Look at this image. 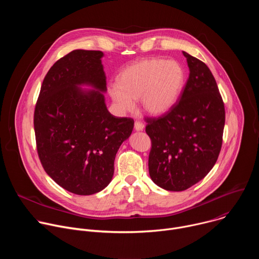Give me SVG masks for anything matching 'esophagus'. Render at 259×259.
I'll return each mask as SVG.
<instances>
[{"label":"esophagus","instance_id":"esophagus-1","mask_svg":"<svg viewBox=\"0 0 259 259\" xmlns=\"http://www.w3.org/2000/svg\"><path fill=\"white\" fill-rule=\"evenodd\" d=\"M134 129H135L136 131H142V130L144 129V125H143L141 122L136 121V122L134 123Z\"/></svg>","mask_w":259,"mask_h":259}]
</instances>
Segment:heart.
Here are the masks:
<instances>
[{
    "mask_svg": "<svg viewBox=\"0 0 259 259\" xmlns=\"http://www.w3.org/2000/svg\"><path fill=\"white\" fill-rule=\"evenodd\" d=\"M184 81L186 71L178 61L145 58L125 68L119 84L108 85V93L122 113L133 110L140 98L145 113L162 116L176 103Z\"/></svg>",
    "mask_w": 259,
    "mask_h": 259,
    "instance_id": "heart-1",
    "label": "heart"
}]
</instances>
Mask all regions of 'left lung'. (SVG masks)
I'll return each mask as SVG.
<instances>
[{"mask_svg": "<svg viewBox=\"0 0 259 259\" xmlns=\"http://www.w3.org/2000/svg\"><path fill=\"white\" fill-rule=\"evenodd\" d=\"M190 76L180 100L157 119H147L152 140L149 171L158 187L181 192L202 180L219 156L225 104L209 67L182 51Z\"/></svg>", "mask_w": 259, "mask_h": 259, "instance_id": "obj_1", "label": "left lung"}]
</instances>
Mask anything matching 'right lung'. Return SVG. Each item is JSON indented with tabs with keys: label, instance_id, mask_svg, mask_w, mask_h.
<instances>
[{
	"label": "right lung",
	"instance_id": "1",
	"mask_svg": "<svg viewBox=\"0 0 259 259\" xmlns=\"http://www.w3.org/2000/svg\"><path fill=\"white\" fill-rule=\"evenodd\" d=\"M102 57L101 51L73 50L57 60L34 108L43 168L58 186L81 196L96 194L112 181L116 154L134 126L132 119L107 110Z\"/></svg>",
	"mask_w": 259,
	"mask_h": 259
}]
</instances>
